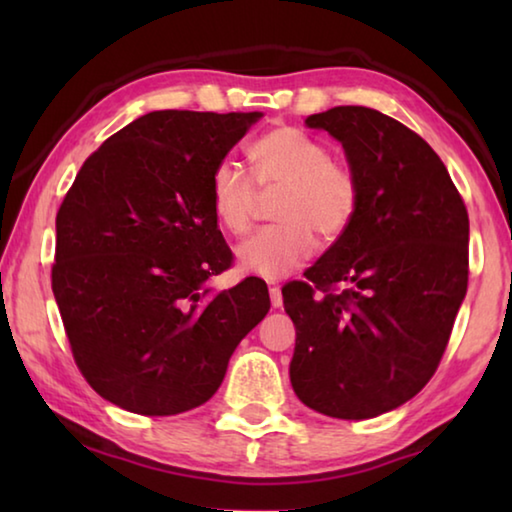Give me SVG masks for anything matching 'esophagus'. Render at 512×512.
Masks as SVG:
<instances>
[{"mask_svg":"<svg viewBox=\"0 0 512 512\" xmlns=\"http://www.w3.org/2000/svg\"><path fill=\"white\" fill-rule=\"evenodd\" d=\"M268 296H271V305L277 309V307H282V291H280V287H273L268 289Z\"/></svg>","mask_w":512,"mask_h":512,"instance_id":"34e87169","label":"esophagus"}]
</instances>
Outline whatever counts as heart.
<instances>
[{
	"instance_id": "b5f03b06",
	"label": "heart",
	"mask_w": 512,
	"mask_h": 512,
	"mask_svg": "<svg viewBox=\"0 0 512 512\" xmlns=\"http://www.w3.org/2000/svg\"><path fill=\"white\" fill-rule=\"evenodd\" d=\"M253 178L235 160H221L210 176L212 212L230 235H246L259 194L277 192V221L237 248L244 271L280 280L307 262L316 248L334 244L352 228L361 207V180L348 160L293 126H277L250 146Z\"/></svg>"
}]
</instances>
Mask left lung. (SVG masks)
<instances>
[{
    "instance_id": "8db88e82",
    "label": "left lung",
    "mask_w": 512,
    "mask_h": 512,
    "mask_svg": "<svg viewBox=\"0 0 512 512\" xmlns=\"http://www.w3.org/2000/svg\"><path fill=\"white\" fill-rule=\"evenodd\" d=\"M307 126L343 144L361 207L307 280L282 289L291 386L309 409L366 420L418 395L443 359L467 291L470 219L438 153L397 119L336 106Z\"/></svg>"
}]
</instances>
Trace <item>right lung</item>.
<instances>
[{
    "mask_svg": "<svg viewBox=\"0 0 512 512\" xmlns=\"http://www.w3.org/2000/svg\"><path fill=\"white\" fill-rule=\"evenodd\" d=\"M259 117L155 110L76 173L56 214L51 289L76 366L103 400L140 415L196 409L271 309L259 277L207 287L232 264L210 176Z\"/></svg>",
    "mask_w": 512,
    "mask_h": 512,
    "instance_id": "add662e5",
    "label": "right lung"
}]
</instances>
